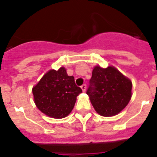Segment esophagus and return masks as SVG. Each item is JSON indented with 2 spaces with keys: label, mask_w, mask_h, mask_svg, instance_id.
I'll return each instance as SVG.
<instances>
[{
  "label": "esophagus",
  "mask_w": 157,
  "mask_h": 157,
  "mask_svg": "<svg viewBox=\"0 0 157 157\" xmlns=\"http://www.w3.org/2000/svg\"><path fill=\"white\" fill-rule=\"evenodd\" d=\"M81 89L82 90L83 92H85L86 89V84H83V85H82L81 86Z\"/></svg>",
  "instance_id": "34e87169"
}]
</instances>
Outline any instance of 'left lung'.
Returning a JSON list of instances; mask_svg holds the SVG:
<instances>
[{
  "mask_svg": "<svg viewBox=\"0 0 157 157\" xmlns=\"http://www.w3.org/2000/svg\"><path fill=\"white\" fill-rule=\"evenodd\" d=\"M132 82L116 67H94L86 94L94 109L109 117L120 113L131 98Z\"/></svg>",
  "mask_w": 157,
  "mask_h": 157,
  "instance_id": "8db88e82",
  "label": "left lung"
}]
</instances>
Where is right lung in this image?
I'll list each match as a JSON object with an SVG mask.
<instances>
[{"label":"right lung","instance_id":"right-lung-1","mask_svg":"<svg viewBox=\"0 0 157 157\" xmlns=\"http://www.w3.org/2000/svg\"><path fill=\"white\" fill-rule=\"evenodd\" d=\"M32 92L34 103L41 112L54 119H62L70 114L77 96L82 90L62 67L58 71H48Z\"/></svg>","mask_w":157,"mask_h":157}]
</instances>
